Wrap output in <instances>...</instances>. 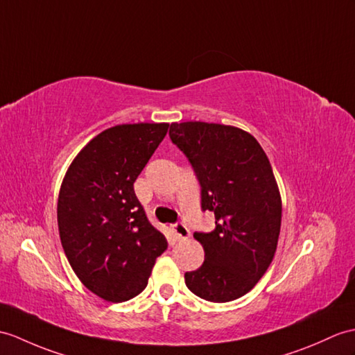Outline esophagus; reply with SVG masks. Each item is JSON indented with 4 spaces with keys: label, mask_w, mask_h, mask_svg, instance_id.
<instances>
[{
    "label": "esophagus",
    "mask_w": 355,
    "mask_h": 355,
    "mask_svg": "<svg viewBox=\"0 0 355 355\" xmlns=\"http://www.w3.org/2000/svg\"><path fill=\"white\" fill-rule=\"evenodd\" d=\"M172 230H174V233L178 239H187L189 236H191V232H189V228L186 227V224H183V222H175L174 225H172Z\"/></svg>",
    "instance_id": "34e87169"
}]
</instances>
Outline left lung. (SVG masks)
I'll return each instance as SVG.
<instances>
[{
  "label": "left lung",
  "instance_id": "obj_1",
  "mask_svg": "<svg viewBox=\"0 0 355 355\" xmlns=\"http://www.w3.org/2000/svg\"><path fill=\"white\" fill-rule=\"evenodd\" d=\"M169 137L201 187V210L215 230L195 232L204 263L186 272L189 291L210 302L248 293L269 268L282 227V198L270 163L246 131L207 122L171 123Z\"/></svg>",
  "mask_w": 355,
  "mask_h": 355
}]
</instances>
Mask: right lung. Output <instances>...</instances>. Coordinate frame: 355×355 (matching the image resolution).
<instances>
[{
    "mask_svg": "<svg viewBox=\"0 0 355 355\" xmlns=\"http://www.w3.org/2000/svg\"><path fill=\"white\" fill-rule=\"evenodd\" d=\"M169 123H122L80 151L60 187L62 246L80 282L110 302L142 292L166 237L148 220L135 181Z\"/></svg>",
    "mask_w": 355,
    "mask_h": 355,
    "instance_id": "right-lung-1",
    "label": "right lung"
}]
</instances>
